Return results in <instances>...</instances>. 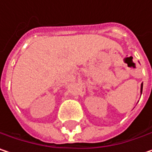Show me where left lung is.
<instances>
[{"mask_svg": "<svg viewBox=\"0 0 152 152\" xmlns=\"http://www.w3.org/2000/svg\"><path fill=\"white\" fill-rule=\"evenodd\" d=\"M142 85H141V93H142Z\"/></svg>", "mask_w": 152, "mask_h": 152, "instance_id": "8db88e82", "label": "left lung"}]
</instances>
